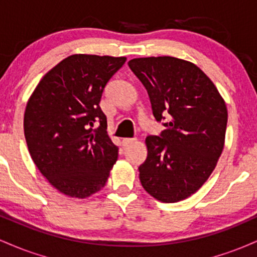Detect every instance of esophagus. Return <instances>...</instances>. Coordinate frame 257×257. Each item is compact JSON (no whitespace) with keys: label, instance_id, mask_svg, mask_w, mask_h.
Listing matches in <instances>:
<instances>
[{"label":"esophagus","instance_id":"34e87169","mask_svg":"<svg viewBox=\"0 0 257 257\" xmlns=\"http://www.w3.org/2000/svg\"><path fill=\"white\" fill-rule=\"evenodd\" d=\"M135 141H137V139H135V138H133V139H131V138L123 139V141H122V145L124 146V147H126V146L132 145V144H134Z\"/></svg>","mask_w":257,"mask_h":257}]
</instances>
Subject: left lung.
I'll use <instances>...</instances> for the list:
<instances>
[{"label":"left lung","instance_id":"1","mask_svg":"<svg viewBox=\"0 0 257 257\" xmlns=\"http://www.w3.org/2000/svg\"><path fill=\"white\" fill-rule=\"evenodd\" d=\"M128 66L147 90L156 120L166 126L146 138L140 182L156 199L179 202L198 191L215 169L225 143L226 104L210 78L190 61L138 58Z\"/></svg>","mask_w":257,"mask_h":257}]
</instances>
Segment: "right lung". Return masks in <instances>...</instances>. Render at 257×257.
<instances>
[{
	"label": "right lung",
	"instance_id": "add662e5",
	"mask_svg": "<svg viewBox=\"0 0 257 257\" xmlns=\"http://www.w3.org/2000/svg\"><path fill=\"white\" fill-rule=\"evenodd\" d=\"M125 60L71 55L44 75L26 105L24 134L32 161L64 194L85 198L98 192L116 163L118 147L107 137L99 102Z\"/></svg>",
	"mask_w": 257,
	"mask_h": 257
}]
</instances>
